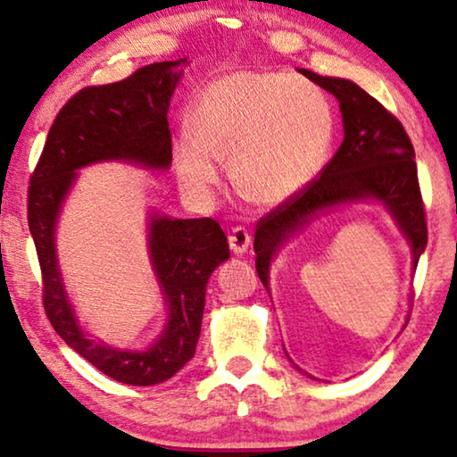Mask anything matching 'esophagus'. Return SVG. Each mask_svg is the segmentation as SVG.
<instances>
[{
  "instance_id": "1",
  "label": "esophagus",
  "mask_w": 457,
  "mask_h": 457,
  "mask_svg": "<svg viewBox=\"0 0 457 457\" xmlns=\"http://www.w3.org/2000/svg\"><path fill=\"white\" fill-rule=\"evenodd\" d=\"M229 248L234 254H244L250 246V234L244 228H234L228 236Z\"/></svg>"
}]
</instances>
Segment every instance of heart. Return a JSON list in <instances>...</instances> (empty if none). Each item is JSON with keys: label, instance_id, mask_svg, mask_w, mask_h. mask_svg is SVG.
Here are the masks:
<instances>
[{"label": "heart", "instance_id": "1", "mask_svg": "<svg viewBox=\"0 0 457 457\" xmlns=\"http://www.w3.org/2000/svg\"><path fill=\"white\" fill-rule=\"evenodd\" d=\"M192 134L173 143L182 182L209 195L220 182L217 159H229L234 184L248 198L278 204L317 176L336 138V115L312 82L278 72H234L201 93Z\"/></svg>", "mask_w": 457, "mask_h": 457}]
</instances>
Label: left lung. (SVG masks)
<instances>
[{"mask_svg": "<svg viewBox=\"0 0 457 457\" xmlns=\"http://www.w3.org/2000/svg\"><path fill=\"white\" fill-rule=\"evenodd\" d=\"M302 74L339 101L344 143L312 182L256 223V273L269 290V267L281 244L320 211L377 201L394 217L412 248L414 269L427 248V217L414 146L394 113L358 85L308 70Z\"/></svg>", "mask_w": 457, "mask_h": 457, "instance_id": "left-lung-1", "label": "left lung"}]
</instances>
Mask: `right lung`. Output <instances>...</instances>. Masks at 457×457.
Segmentation results:
<instances>
[{"instance_id": "add662e5", "label": "right lung", "mask_w": 457, "mask_h": 457, "mask_svg": "<svg viewBox=\"0 0 457 457\" xmlns=\"http://www.w3.org/2000/svg\"><path fill=\"white\" fill-rule=\"evenodd\" d=\"M178 62H157L128 79L87 87L55 115L29 186V229L43 278L45 314L63 342L103 375L126 385H157L195 356L211 273L229 259L220 223L171 220L153 213L149 256L167 302V323L146 350H118L82 331L70 304L55 254V223L80 167L130 162L149 170L171 165L170 99L182 72Z\"/></svg>"}]
</instances>
